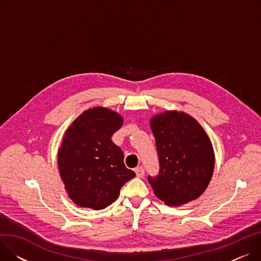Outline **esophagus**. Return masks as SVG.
Wrapping results in <instances>:
<instances>
[{
  "instance_id": "obj_1",
  "label": "esophagus",
  "mask_w": 261,
  "mask_h": 261,
  "mask_svg": "<svg viewBox=\"0 0 261 261\" xmlns=\"http://www.w3.org/2000/svg\"><path fill=\"white\" fill-rule=\"evenodd\" d=\"M135 173H136V176H139V177H143L144 176V174H145V170H144V168L143 167H136L135 168Z\"/></svg>"
}]
</instances>
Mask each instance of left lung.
Returning <instances> with one entry per match:
<instances>
[{"mask_svg": "<svg viewBox=\"0 0 261 261\" xmlns=\"http://www.w3.org/2000/svg\"><path fill=\"white\" fill-rule=\"evenodd\" d=\"M160 161V173L148 176L154 195L168 206L198 199L207 188L215 168L208 135L189 114L165 111L150 119Z\"/></svg>", "mask_w": 261, "mask_h": 261, "instance_id": "8db88e82", "label": "left lung"}]
</instances>
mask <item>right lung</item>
<instances>
[{
  "instance_id": "add662e5",
  "label": "right lung",
  "mask_w": 261,
  "mask_h": 261,
  "mask_svg": "<svg viewBox=\"0 0 261 261\" xmlns=\"http://www.w3.org/2000/svg\"><path fill=\"white\" fill-rule=\"evenodd\" d=\"M122 122L113 110L95 107L82 112L64 132L58 168L68 197L79 207L106 208L134 177L121 149L111 140Z\"/></svg>"
}]
</instances>
